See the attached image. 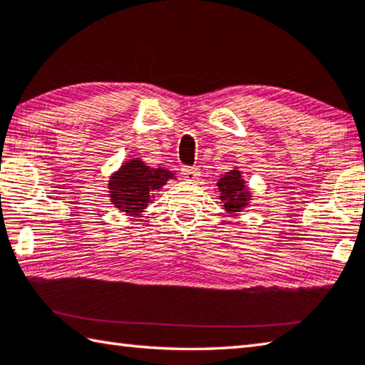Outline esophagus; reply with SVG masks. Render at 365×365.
<instances>
[{
  "mask_svg": "<svg viewBox=\"0 0 365 365\" xmlns=\"http://www.w3.org/2000/svg\"><path fill=\"white\" fill-rule=\"evenodd\" d=\"M182 175H183L185 180L195 182V180H197V177H200V169H197V168H183Z\"/></svg>",
  "mask_w": 365,
  "mask_h": 365,
  "instance_id": "obj_1",
  "label": "esophagus"
}]
</instances>
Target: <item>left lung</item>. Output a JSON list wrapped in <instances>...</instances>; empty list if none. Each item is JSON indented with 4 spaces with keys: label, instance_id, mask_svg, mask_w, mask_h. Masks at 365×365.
<instances>
[{
    "label": "left lung",
    "instance_id": "8db88e82",
    "mask_svg": "<svg viewBox=\"0 0 365 365\" xmlns=\"http://www.w3.org/2000/svg\"><path fill=\"white\" fill-rule=\"evenodd\" d=\"M217 190H218V200L223 204V209L228 212V214H237L242 209H246L252 201V193L247 188L246 180H244L241 175V170L235 168L218 178L217 182Z\"/></svg>",
    "mask_w": 365,
    "mask_h": 365
}]
</instances>
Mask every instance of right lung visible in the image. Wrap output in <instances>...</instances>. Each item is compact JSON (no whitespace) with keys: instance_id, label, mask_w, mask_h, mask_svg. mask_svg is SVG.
<instances>
[{"instance_id":"add662e5","label":"right lung","mask_w":365,"mask_h":365,"mask_svg":"<svg viewBox=\"0 0 365 365\" xmlns=\"http://www.w3.org/2000/svg\"><path fill=\"white\" fill-rule=\"evenodd\" d=\"M175 174L169 169L150 168L140 158L124 161L108 180L110 202L130 217H140L161 190Z\"/></svg>"}]
</instances>
